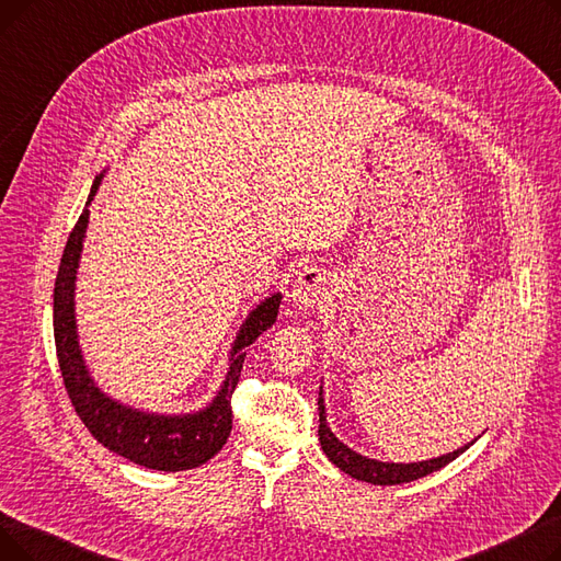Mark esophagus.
<instances>
[{
	"mask_svg": "<svg viewBox=\"0 0 561 561\" xmlns=\"http://www.w3.org/2000/svg\"><path fill=\"white\" fill-rule=\"evenodd\" d=\"M290 300L300 309H313L330 300V277L316 268L305 271L293 282Z\"/></svg>",
	"mask_w": 561,
	"mask_h": 561,
	"instance_id": "esophagus-1",
	"label": "esophagus"
}]
</instances>
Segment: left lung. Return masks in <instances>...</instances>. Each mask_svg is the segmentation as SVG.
Segmentation results:
<instances>
[{
	"label": "left lung",
	"instance_id": "8db88e82",
	"mask_svg": "<svg viewBox=\"0 0 561 561\" xmlns=\"http://www.w3.org/2000/svg\"><path fill=\"white\" fill-rule=\"evenodd\" d=\"M318 438H320V448L322 453L328 455V459L341 468L343 473H347L350 478L362 480V482H370V484H404V482H414L419 478H425L434 470L444 468L446 463L455 461L461 453H466L473 440L468 446L457 448L455 453L440 455L427 461H411V463H393V461H377V459H368L359 453H355L352 448H347L345 444L334 436V432L328 427V416H325V398H322V387L318 391Z\"/></svg>",
	"mask_w": 561,
	"mask_h": 561
}]
</instances>
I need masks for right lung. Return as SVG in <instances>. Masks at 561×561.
<instances>
[{"label": "right lung", "instance_id": "1", "mask_svg": "<svg viewBox=\"0 0 561 561\" xmlns=\"http://www.w3.org/2000/svg\"><path fill=\"white\" fill-rule=\"evenodd\" d=\"M104 172L95 176L85 209L81 211L66 243L61 265L54 282V341L61 366L64 385L72 407L100 444L138 466L154 470H188L209 461L222 450L231 432V393L239 385L245 362V347L252 345L277 320L282 293H273L252 309L241 325L229 352V370L216 398L193 414H150L127 407L106 396L88 373L83 362L77 318H75V284L88 227V204L93 202Z\"/></svg>", "mask_w": 561, "mask_h": 561}]
</instances>
